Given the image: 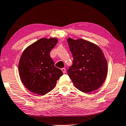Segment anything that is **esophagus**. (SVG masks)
<instances>
[{"mask_svg":"<svg viewBox=\"0 0 126 126\" xmlns=\"http://www.w3.org/2000/svg\"><path fill=\"white\" fill-rule=\"evenodd\" d=\"M62 71H63V73H66V68H62Z\"/></svg>","mask_w":126,"mask_h":126,"instance_id":"obj_1","label":"esophagus"}]
</instances>
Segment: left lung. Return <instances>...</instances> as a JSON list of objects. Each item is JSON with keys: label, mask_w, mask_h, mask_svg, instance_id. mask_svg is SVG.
Returning a JSON list of instances; mask_svg holds the SVG:
<instances>
[{"label": "left lung", "mask_w": 126, "mask_h": 126, "mask_svg": "<svg viewBox=\"0 0 126 126\" xmlns=\"http://www.w3.org/2000/svg\"><path fill=\"white\" fill-rule=\"evenodd\" d=\"M73 63L67 70L70 78L80 91L89 93L97 90L106 79L108 66L101 49L83 39L68 38Z\"/></svg>", "instance_id": "obj_1"}]
</instances>
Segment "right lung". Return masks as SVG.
I'll list each match as a JSON object with an SVG mask.
<instances>
[{
    "mask_svg": "<svg viewBox=\"0 0 126 126\" xmlns=\"http://www.w3.org/2000/svg\"><path fill=\"white\" fill-rule=\"evenodd\" d=\"M58 43L56 38H41L23 51L18 70L22 82L30 91L44 95L55 88L63 72L56 67L50 52Z\"/></svg>",
    "mask_w": 126,
    "mask_h": 126,
    "instance_id": "obj_1",
    "label": "right lung"
}]
</instances>
